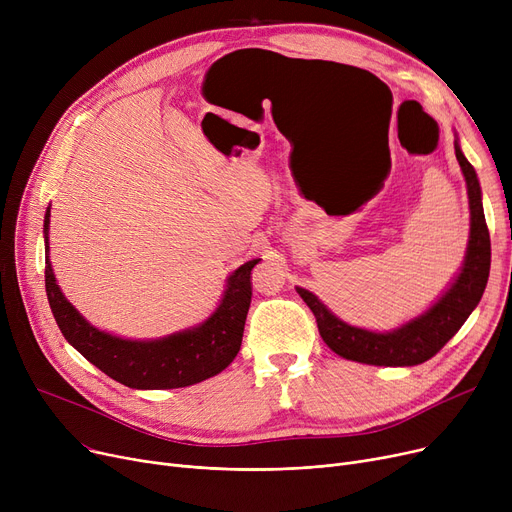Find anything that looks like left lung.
<instances>
[{"label":"left lung","instance_id":"1","mask_svg":"<svg viewBox=\"0 0 512 512\" xmlns=\"http://www.w3.org/2000/svg\"><path fill=\"white\" fill-rule=\"evenodd\" d=\"M454 153L467 180L471 236L459 278L454 280V284L442 294L440 301L432 309L409 321L407 326L388 334H378L344 324V321L328 311V307L313 292L297 288L301 299L315 315L319 336L324 338V342L336 355L348 361L382 367H411L425 363L427 359L440 353L442 346L461 330L471 311L481 301V294L486 290L490 276V232L486 215H483L477 174L463 155L459 143H454Z\"/></svg>","mask_w":512,"mask_h":512}]
</instances>
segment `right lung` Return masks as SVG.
<instances>
[{
	"instance_id": "right-lung-1",
	"label": "right lung",
	"mask_w": 512,
	"mask_h": 512,
	"mask_svg": "<svg viewBox=\"0 0 512 512\" xmlns=\"http://www.w3.org/2000/svg\"><path fill=\"white\" fill-rule=\"evenodd\" d=\"M45 255H49L45 213ZM259 259L247 261L230 276L224 299L215 313L195 330L161 340H124L93 328L62 294L45 257V290L53 317L64 338L112 380L139 390L184 388L224 371L240 351L242 332L251 307V270Z\"/></svg>"
}]
</instances>
